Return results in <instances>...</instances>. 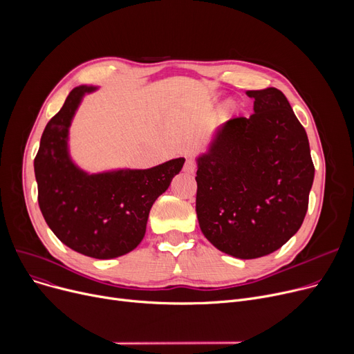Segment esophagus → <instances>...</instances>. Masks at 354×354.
<instances>
[{
    "instance_id": "34e87169",
    "label": "esophagus",
    "mask_w": 354,
    "mask_h": 354,
    "mask_svg": "<svg viewBox=\"0 0 354 354\" xmlns=\"http://www.w3.org/2000/svg\"><path fill=\"white\" fill-rule=\"evenodd\" d=\"M196 171V162L194 159H187L185 160V165H183V172L187 174H194Z\"/></svg>"
}]
</instances>
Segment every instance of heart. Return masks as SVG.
Segmentation results:
<instances>
[{"mask_svg":"<svg viewBox=\"0 0 354 354\" xmlns=\"http://www.w3.org/2000/svg\"><path fill=\"white\" fill-rule=\"evenodd\" d=\"M236 111V104L234 102H228L224 107H222V115L224 116H231L232 113Z\"/></svg>","mask_w":354,"mask_h":354,"instance_id":"b5f03b06","label":"heart"}]
</instances>
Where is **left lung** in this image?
I'll return each mask as SVG.
<instances>
[{"instance_id":"8db88e82","label":"left lung","mask_w":354,"mask_h":354,"mask_svg":"<svg viewBox=\"0 0 354 354\" xmlns=\"http://www.w3.org/2000/svg\"><path fill=\"white\" fill-rule=\"evenodd\" d=\"M254 113L219 127L198 159L196 215L219 251L252 259L281 248L300 230L314 165L308 138L275 87L250 90Z\"/></svg>"}]
</instances>
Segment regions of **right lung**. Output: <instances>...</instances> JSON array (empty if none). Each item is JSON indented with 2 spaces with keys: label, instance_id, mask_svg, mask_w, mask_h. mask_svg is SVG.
Segmentation results:
<instances>
[{
  "label": "right lung",
  "instance_id": "1",
  "mask_svg": "<svg viewBox=\"0 0 354 354\" xmlns=\"http://www.w3.org/2000/svg\"><path fill=\"white\" fill-rule=\"evenodd\" d=\"M70 91L63 107L47 123L34 172L39 205L50 230L63 244L83 255L107 259L135 250L146 232L153 202L182 169L183 158L143 171L87 175L67 152L71 118L84 93Z\"/></svg>",
  "mask_w": 354,
  "mask_h": 354
}]
</instances>
